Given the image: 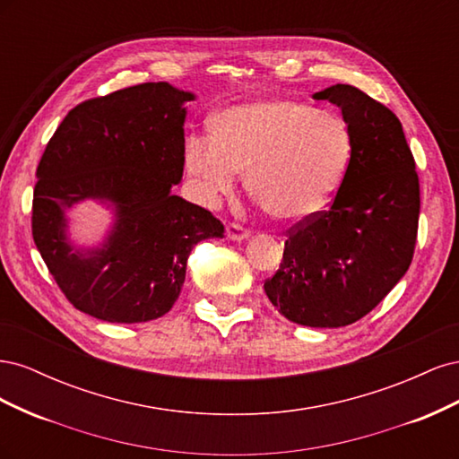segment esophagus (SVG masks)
I'll return each instance as SVG.
<instances>
[{
    "mask_svg": "<svg viewBox=\"0 0 459 459\" xmlns=\"http://www.w3.org/2000/svg\"><path fill=\"white\" fill-rule=\"evenodd\" d=\"M226 235H228V239H231V241H245V239H248V230H245L243 226H239V224H230L228 228H226Z\"/></svg>",
    "mask_w": 459,
    "mask_h": 459,
    "instance_id": "1",
    "label": "esophagus"
}]
</instances>
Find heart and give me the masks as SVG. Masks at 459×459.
Listing matches in <instances>:
<instances>
[{
  "label": "heart",
  "instance_id": "obj_1",
  "mask_svg": "<svg viewBox=\"0 0 459 459\" xmlns=\"http://www.w3.org/2000/svg\"><path fill=\"white\" fill-rule=\"evenodd\" d=\"M212 130L184 143L199 201L220 204L245 174L248 195L281 224H302L327 211L354 157L351 126L339 115L290 100L226 108Z\"/></svg>",
  "mask_w": 459,
  "mask_h": 459
}]
</instances>
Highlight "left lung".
I'll list each match as a JSON object with an SVG mask.
<instances>
[{"label": "left lung", "instance_id": "left-lung-1", "mask_svg": "<svg viewBox=\"0 0 459 459\" xmlns=\"http://www.w3.org/2000/svg\"><path fill=\"white\" fill-rule=\"evenodd\" d=\"M312 97L341 108L354 157L327 211L289 230L280 270L264 290L289 322L342 327L369 314L408 272L420 178L391 108L349 84Z\"/></svg>", "mask_w": 459, "mask_h": 459}]
</instances>
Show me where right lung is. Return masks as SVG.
<instances>
[{"mask_svg": "<svg viewBox=\"0 0 459 459\" xmlns=\"http://www.w3.org/2000/svg\"><path fill=\"white\" fill-rule=\"evenodd\" d=\"M191 91L169 82L124 88L76 105L36 170L32 238L74 308L108 324L169 312L186 281L191 248L224 238L212 212L172 193L184 176ZM93 198L116 221L97 247L67 241L65 211Z\"/></svg>", "mask_w": 459, "mask_h": 459, "instance_id": "add662e5", "label": "right lung"}]
</instances>
